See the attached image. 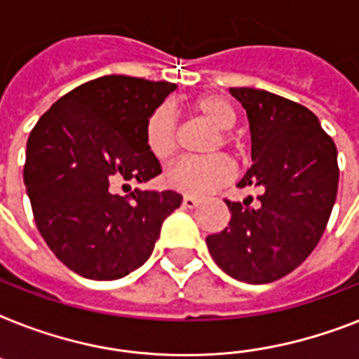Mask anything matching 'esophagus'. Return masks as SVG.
Returning a JSON list of instances; mask_svg holds the SVG:
<instances>
[{
  "instance_id": "1",
  "label": "esophagus",
  "mask_w": 359,
  "mask_h": 359,
  "mask_svg": "<svg viewBox=\"0 0 359 359\" xmlns=\"http://www.w3.org/2000/svg\"><path fill=\"white\" fill-rule=\"evenodd\" d=\"M199 199L197 197H191V196H186L184 199H182V207L184 208H196L197 205H199Z\"/></svg>"
}]
</instances>
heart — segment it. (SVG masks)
<instances>
[{"instance_id": "obj_1", "label": "heart", "mask_w": 359, "mask_h": 359, "mask_svg": "<svg viewBox=\"0 0 359 359\" xmlns=\"http://www.w3.org/2000/svg\"><path fill=\"white\" fill-rule=\"evenodd\" d=\"M194 111L212 124L218 132L210 135L205 152H218L222 147H233L235 141L225 130L236 123V114L225 98L201 97L194 102ZM179 121L173 106L162 104L152 109L145 121V145L152 156L160 162H169L179 151ZM235 177V165L224 154H210L203 158H184L165 171L163 182L169 188L188 196H207L218 190Z\"/></svg>"}]
</instances>
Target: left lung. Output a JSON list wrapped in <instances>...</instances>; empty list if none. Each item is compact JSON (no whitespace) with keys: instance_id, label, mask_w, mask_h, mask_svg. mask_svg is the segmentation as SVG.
<instances>
[{"instance_id":"8db88e82","label":"left lung","mask_w":359,"mask_h":359,"mask_svg":"<svg viewBox=\"0 0 359 359\" xmlns=\"http://www.w3.org/2000/svg\"><path fill=\"white\" fill-rule=\"evenodd\" d=\"M229 93L245 109L251 134L253 165L238 186L259 188L261 203L225 201L229 227L207 236V245L231 278L270 283L300 266L323 236L339 184L337 149L302 104L253 87Z\"/></svg>"}]
</instances>
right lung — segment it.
Wrapping results in <instances>:
<instances>
[{"label":"right lung","mask_w":359,"mask_h":359,"mask_svg":"<svg viewBox=\"0 0 359 359\" xmlns=\"http://www.w3.org/2000/svg\"><path fill=\"white\" fill-rule=\"evenodd\" d=\"M177 89L168 81L104 76L61 97L27 140L24 182L48 248L87 279H119L151 257L177 191L134 190L162 173L145 145L152 109Z\"/></svg>","instance_id":"right-lung-1"}]
</instances>
